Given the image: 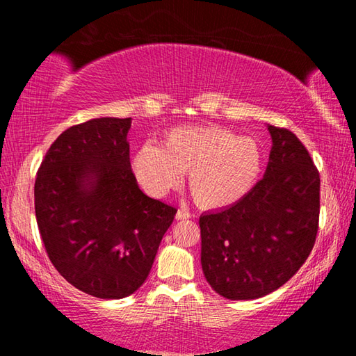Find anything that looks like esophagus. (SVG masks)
I'll return each mask as SVG.
<instances>
[{
  "label": "esophagus",
  "mask_w": 356,
  "mask_h": 356,
  "mask_svg": "<svg viewBox=\"0 0 356 356\" xmlns=\"http://www.w3.org/2000/svg\"><path fill=\"white\" fill-rule=\"evenodd\" d=\"M188 218H191L190 212H186V210H184V209L177 210V213H176V220H188Z\"/></svg>",
  "instance_id": "1"
}]
</instances>
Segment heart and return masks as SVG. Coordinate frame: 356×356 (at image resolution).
I'll return each instance as SVG.
<instances>
[{
	"instance_id": "obj_1",
	"label": "heart",
	"mask_w": 356,
	"mask_h": 356,
	"mask_svg": "<svg viewBox=\"0 0 356 356\" xmlns=\"http://www.w3.org/2000/svg\"><path fill=\"white\" fill-rule=\"evenodd\" d=\"M264 165L259 143L215 125H182L166 131L161 147L144 143L131 166L144 188L161 196L182 182L204 209H226L254 188Z\"/></svg>"
}]
</instances>
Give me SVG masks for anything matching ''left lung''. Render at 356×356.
<instances>
[{"label":"left lung","mask_w":356,"mask_h":356,"mask_svg":"<svg viewBox=\"0 0 356 356\" xmlns=\"http://www.w3.org/2000/svg\"><path fill=\"white\" fill-rule=\"evenodd\" d=\"M268 165L242 201L202 213L201 265L216 293L256 300L298 272L314 246L321 177L292 131L267 125Z\"/></svg>","instance_id":"left-lung-1"}]
</instances>
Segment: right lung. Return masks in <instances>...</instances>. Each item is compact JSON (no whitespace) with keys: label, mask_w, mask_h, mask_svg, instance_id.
<instances>
[{"label":"right lung","mask_w":356,"mask_h":356,"mask_svg":"<svg viewBox=\"0 0 356 356\" xmlns=\"http://www.w3.org/2000/svg\"><path fill=\"white\" fill-rule=\"evenodd\" d=\"M131 118L67 129L48 149L34 185L47 254L81 292L119 300L152 268L177 210L140 190L130 166Z\"/></svg>","instance_id":"add662e5"}]
</instances>
